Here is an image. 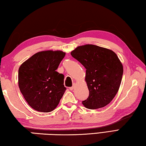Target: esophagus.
I'll return each instance as SVG.
<instances>
[{
    "instance_id": "obj_1",
    "label": "esophagus",
    "mask_w": 146,
    "mask_h": 146,
    "mask_svg": "<svg viewBox=\"0 0 146 146\" xmlns=\"http://www.w3.org/2000/svg\"><path fill=\"white\" fill-rule=\"evenodd\" d=\"M75 85H73V86L72 87H70V89L71 90V91H72V90H73V89H74V88H75Z\"/></svg>"
}]
</instances>
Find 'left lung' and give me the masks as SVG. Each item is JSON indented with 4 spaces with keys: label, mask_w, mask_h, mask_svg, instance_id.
I'll list each match as a JSON object with an SVG mask.
<instances>
[{
    "label": "left lung",
    "mask_w": 146,
    "mask_h": 146,
    "mask_svg": "<svg viewBox=\"0 0 146 146\" xmlns=\"http://www.w3.org/2000/svg\"><path fill=\"white\" fill-rule=\"evenodd\" d=\"M71 55L86 69L89 95L82 104L92 110L105 107L117 94L123 77V66L117 55L94 44L76 47Z\"/></svg>",
    "instance_id": "obj_1"
}]
</instances>
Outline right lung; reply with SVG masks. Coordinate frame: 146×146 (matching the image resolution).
<instances>
[{
    "label": "right lung",
    "mask_w": 146,
    "mask_h": 146,
    "mask_svg": "<svg viewBox=\"0 0 146 146\" xmlns=\"http://www.w3.org/2000/svg\"><path fill=\"white\" fill-rule=\"evenodd\" d=\"M65 55L60 50L39 52L20 66L18 86L33 109L50 112L59 103L66 88L64 75L56 70Z\"/></svg>",
    "instance_id": "add662e5"
}]
</instances>
